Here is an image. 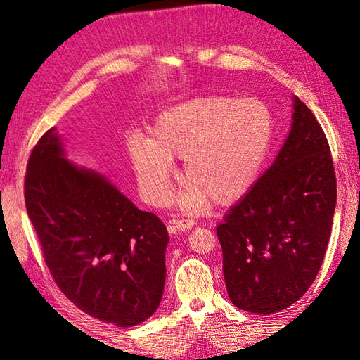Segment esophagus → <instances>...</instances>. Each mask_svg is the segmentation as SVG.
Listing matches in <instances>:
<instances>
[{"mask_svg": "<svg viewBox=\"0 0 360 360\" xmlns=\"http://www.w3.org/2000/svg\"><path fill=\"white\" fill-rule=\"evenodd\" d=\"M174 226H176V229H179V231L186 232V231H190V229L195 226V221L193 219H178L174 223Z\"/></svg>", "mask_w": 360, "mask_h": 360, "instance_id": "esophagus-1", "label": "esophagus"}]
</instances>
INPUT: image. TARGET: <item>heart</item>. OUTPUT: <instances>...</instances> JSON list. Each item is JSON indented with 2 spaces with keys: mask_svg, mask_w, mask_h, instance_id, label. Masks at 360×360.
<instances>
[{
  "mask_svg": "<svg viewBox=\"0 0 360 360\" xmlns=\"http://www.w3.org/2000/svg\"><path fill=\"white\" fill-rule=\"evenodd\" d=\"M275 119L259 98L205 96L164 111L151 128L128 142L129 159L145 200L162 204L172 192L174 160L184 159L182 198L187 209L232 204L262 170L274 139Z\"/></svg>",
  "mask_w": 360,
  "mask_h": 360,
  "instance_id": "1",
  "label": "heart"
}]
</instances>
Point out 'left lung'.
<instances>
[{
  "label": "left lung",
  "mask_w": 360,
  "mask_h": 360,
  "mask_svg": "<svg viewBox=\"0 0 360 360\" xmlns=\"http://www.w3.org/2000/svg\"><path fill=\"white\" fill-rule=\"evenodd\" d=\"M335 198L330 143L294 97L292 127L278 156L217 227L236 308L267 316L307 292L330 241Z\"/></svg>",
  "instance_id": "8db88e82"
}]
</instances>
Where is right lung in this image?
<instances>
[{
	"label": "right lung",
	"mask_w": 360,
	"mask_h": 360,
	"mask_svg": "<svg viewBox=\"0 0 360 360\" xmlns=\"http://www.w3.org/2000/svg\"><path fill=\"white\" fill-rule=\"evenodd\" d=\"M25 201L46 266L75 307L120 328L155 314L165 285L167 227L105 176L70 162L56 128L30 153Z\"/></svg>",
	"instance_id": "right-lung-1"
}]
</instances>
